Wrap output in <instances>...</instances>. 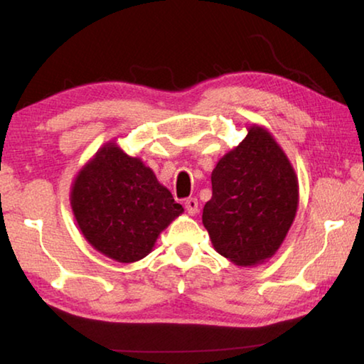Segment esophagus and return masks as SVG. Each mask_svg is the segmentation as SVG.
Returning <instances> with one entry per match:
<instances>
[{"label":"esophagus","instance_id":"1","mask_svg":"<svg viewBox=\"0 0 364 364\" xmlns=\"http://www.w3.org/2000/svg\"><path fill=\"white\" fill-rule=\"evenodd\" d=\"M184 208H186V212L189 215H196L199 212V202H197L196 197H189V199L184 202Z\"/></svg>","mask_w":364,"mask_h":364}]
</instances>
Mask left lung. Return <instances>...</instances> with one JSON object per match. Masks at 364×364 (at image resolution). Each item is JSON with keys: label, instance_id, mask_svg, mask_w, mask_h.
I'll return each instance as SVG.
<instances>
[{"label": "left lung", "instance_id": "obj_1", "mask_svg": "<svg viewBox=\"0 0 364 364\" xmlns=\"http://www.w3.org/2000/svg\"><path fill=\"white\" fill-rule=\"evenodd\" d=\"M299 186L286 154L252 127L212 171V199L202 221L220 255L249 267L274 254L297 212Z\"/></svg>", "mask_w": 364, "mask_h": 364}]
</instances>
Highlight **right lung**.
<instances>
[{"label":"right lung","instance_id":"right-lung-1","mask_svg":"<svg viewBox=\"0 0 364 364\" xmlns=\"http://www.w3.org/2000/svg\"><path fill=\"white\" fill-rule=\"evenodd\" d=\"M70 204L86 241L122 263L144 258L160 231L183 212L154 171L114 143L80 171Z\"/></svg>","mask_w":364,"mask_h":364}]
</instances>
